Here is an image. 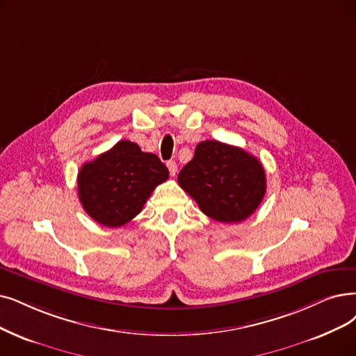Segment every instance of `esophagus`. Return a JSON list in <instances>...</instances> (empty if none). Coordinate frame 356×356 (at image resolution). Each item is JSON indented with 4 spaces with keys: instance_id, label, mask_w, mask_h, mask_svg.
Here are the masks:
<instances>
[{
    "instance_id": "obj_1",
    "label": "esophagus",
    "mask_w": 356,
    "mask_h": 356,
    "mask_svg": "<svg viewBox=\"0 0 356 356\" xmlns=\"http://www.w3.org/2000/svg\"><path fill=\"white\" fill-rule=\"evenodd\" d=\"M166 166H168V169H169V174H170V177H174V175L177 174V170H178V165H177V162H175V161H169V162L166 163Z\"/></svg>"
}]
</instances>
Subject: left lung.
Wrapping results in <instances>:
<instances>
[{"label": "left lung", "mask_w": 356, "mask_h": 356, "mask_svg": "<svg viewBox=\"0 0 356 356\" xmlns=\"http://www.w3.org/2000/svg\"><path fill=\"white\" fill-rule=\"evenodd\" d=\"M178 184L206 216L222 223L250 218L266 194L264 168L244 149L206 140L181 169Z\"/></svg>", "instance_id": "left-lung-1"}]
</instances>
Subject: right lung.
Wrapping results in <instances>:
<instances>
[{"label":"right lung","mask_w":356,"mask_h":356,"mask_svg":"<svg viewBox=\"0 0 356 356\" xmlns=\"http://www.w3.org/2000/svg\"><path fill=\"white\" fill-rule=\"evenodd\" d=\"M168 177V168L158 156L121 140L80 168L79 198L93 220L118 227L138 215L153 190Z\"/></svg>","instance_id":"obj_1"}]
</instances>
